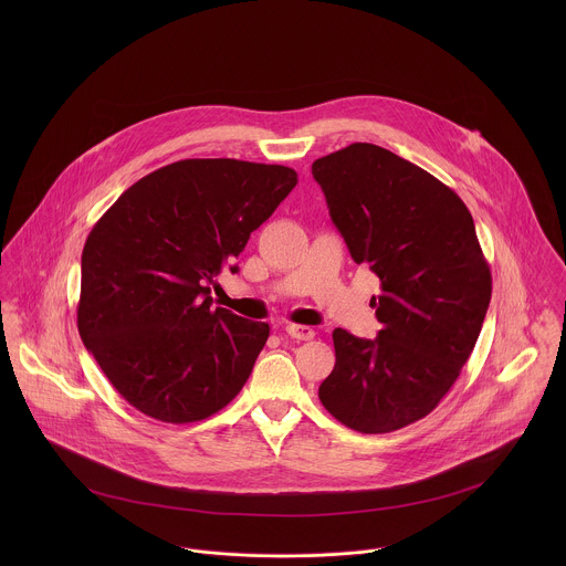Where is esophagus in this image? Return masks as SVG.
<instances>
[{
    "mask_svg": "<svg viewBox=\"0 0 566 566\" xmlns=\"http://www.w3.org/2000/svg\"><path fill=\"white\" fill-rule=\"evenodd\" d=\"M285 333L294 339H312L316 335V331L312 326H305V324H287Z\"/></svg>",
    "mask_w": 566,
    "mask_h": 566,
    "instance_id": "esophagus-1",
    "label": "esophagus"
}]
</instances>
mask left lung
<instances>
[{
	"label": "left lung",
	"instance_id": "left-lung-1",
	"mask_svg": "<svg viewBox=\"0 0 566 566\" xmlns=\"http://www.w3.org/2000/svg\"><path fill=\"white\" fill-rule=\"evenodd\" d=\"M328 213L355 263L381 281L377 339L333 331L324 409L359 433H388L433 411L480 337L490 265L462 198L436 176L373 144L314 161Z\"/></svg>",
	"mask_w": 566,
	"mask_h": 566
}]
</instances>
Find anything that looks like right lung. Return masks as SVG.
I'll use <instances>...</instances> for the list:
<instances>
[{
    "label": "right lung",
    "mask_w": 566,
    "mask_h": 566,
    "mask_svg": "<svg viewBox=\"0 0 566 566\" xmlns=\"http://www.w3.org/2000/svg\"><path fill=\"white\" fill-rule=\"evenodd\" d=\"M296 182L285 165L185 159L137 180L95 222L82 250L78 331L135 409L185 424L240 395L270 326L211 310L209 283Z\"/></svg>",
    "instance_id": "obj_1"
}]
</instances>
